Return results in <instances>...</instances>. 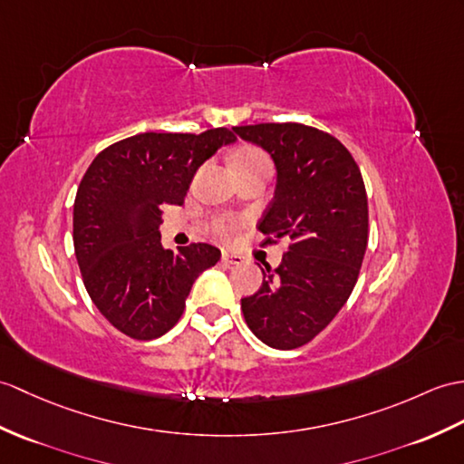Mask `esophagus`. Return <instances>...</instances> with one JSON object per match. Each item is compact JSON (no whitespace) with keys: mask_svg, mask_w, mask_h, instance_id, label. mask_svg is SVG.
<instances>
[{"mask_svg":"<svg viewBox=\"0 0 464 464\" xmlns=\"http://www.w3.org/2000/svg\"><path fill=\"white\" fill-rule=\"evenodd\" d=\"M223 263H225V265H243V256H241V255H235V253H229V251H225V253H223Z\"/></svg>","mask_w":464,"mask_h":464,"instance_id":"34e87169","label":"esophagus"}]
</instances>
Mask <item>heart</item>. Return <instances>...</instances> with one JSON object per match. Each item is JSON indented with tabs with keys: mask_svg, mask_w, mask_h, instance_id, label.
<instances>
[{
	"mask_svg": "<svg viewBox=\"0 0 464 464\" xmlns=\"http://www.w3.org/2000/svg\"><path fill=\"white\" fill-rule=\"evenodd\" d=\"M265 160H266V156L261 152V150L243 148V150H239V152L233 156V168L243 166V164H255V161H265ZM219 231L221 233L227 231V225H225V223L219 225Z\"/></svg>",
	"mask_w": 464,
	"mask_h": 464,
	"instance_id": "heart-1",
	"label": "heart"
}]
</instances>
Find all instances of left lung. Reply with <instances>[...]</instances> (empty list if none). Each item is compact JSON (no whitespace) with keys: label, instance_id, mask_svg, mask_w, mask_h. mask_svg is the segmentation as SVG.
I'll return each mask as SVG.
<instances>
[{"label":"left lung","instance_id":"left-lung-1","mask_svg":"<svg viewBox=\"0 0 464 464\" xmlns=\"http://www.w3.org/2000/svg\"><path fill=\"white\" fill-rule=\"evenodd\" d=\"M276 168V188L256 229L263 245L286 239L283 263H266L263 285L241 298L246 326L266 346L295 350L324 330L346 304L368 246L362 171L340 140L296 122L235 126Z\"/></svg>","mask_w":464,"mask_h":464}]
</instances>
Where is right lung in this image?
<instances>
[{
    "instance_id": "obj_1",
    "label": "right lung",
    "mask_w": 464,
    "mask_h": 464,
    "mask_svg": "<svg viewBox=\"0 0 464 464\" xmlns=\"http://www.w3.org/2000/svg\"><path fill=\"white\" fill-rule=\"evenodd\" d=\"M227 128L201 134L144 132L92 160L72 211L82 283L111 324L154 340L178 324L196 278L221 258L218 246H161V206H181L198 168L235 142Z\"/></svg>"
}]
</instances>
